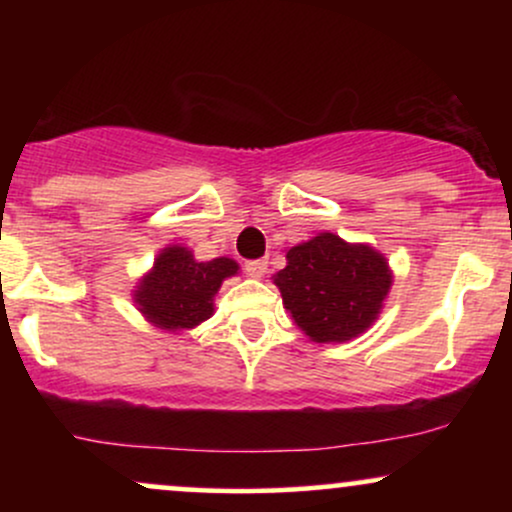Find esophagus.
Returning <instances> with one entry per match:
<instances>
[{"label":"esophagus","mask_w":512,"mask_h":512,"mask_svg":"<svg viewBox=\"0 0 512 512\" xmlns=\"http://www.w3.org/2000/svg\"><path fill=\"white\" fill-rule=\"evenodd\" d=\"M245 272H248V276H252V279H262L264 272H267V262L264 260L245 262Z\"/></svg>","instance_id":"esophagus-1"}]
</instances>
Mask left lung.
<instances>
[{"label":"left lung","instance_id":"8db88e82","mask_svg":"<svg viewBox=\"0 0 512 512\" xmlns=\"http://www.w3.org/2000/svg\"><path fill=\"white\" fill-rule=\"evenodd\" d=\"M274 284L301 332L317 344H342L378 320L392 272L385 255L370 245L317 233L286 252V267L274 274Z\"/></svg>","mask_w":512,"mask_h":512}]
</instances>
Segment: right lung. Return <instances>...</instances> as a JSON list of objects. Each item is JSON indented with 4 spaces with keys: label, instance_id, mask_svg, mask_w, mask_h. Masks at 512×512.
Masks as SVG:
<instances>
[{
    "label": "right lung",
    "instance_id": "add662e5",
    "mask_svg": "<svg viewBox=\"0 0 512 512\" xmlns=\"http://www.w3.org/2000/svg\"><path fill=\"white\" fill-rule=\"evenodd\" d=\"M236 274L238 262L231 257L197 262L192 250L168 245L158 252L151 272L139 279L134 303L139 313L161 330H192L214 315V296L223 279Z\"/></svg>",
    "mask_w": 512,
    "mask_h": 512
}]
</instances>
